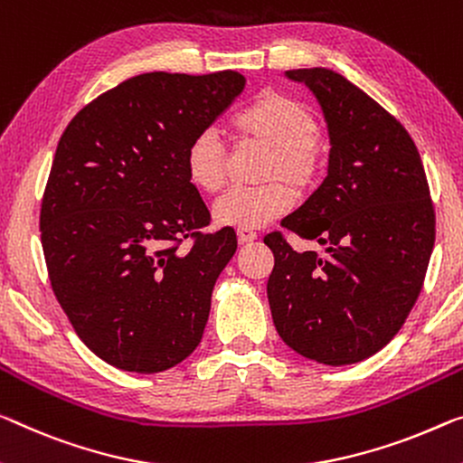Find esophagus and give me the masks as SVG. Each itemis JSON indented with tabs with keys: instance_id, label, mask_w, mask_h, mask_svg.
Segmentation results:
<instances>
[{
	"instance_id": "1",
	"label": "esophagus",
	"mask_w": 463,
	"mask_h": 463,
	"mask_svg": "<svg viewBox=\"0 0 463 463\" xmlns=\"http://www.w3.org/2000/svg\"><path fill=\"white\" fill-rule=\"evenodd\" d=\"M259 238V233L252 230H238V241L240 244H248V241H254Z\"/></svg>"
}]
</instances>
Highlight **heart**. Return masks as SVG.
<instances>
[{"label": "heart", "instance_id": "b5f03b06", "mask_svg": "<svg viewBox=\"0 0 463 463\" xmlns=\"http://www.w3.org/2000/svg\"><path fill=\"white\" fill-rule=\"evenodd\" d=\"M240 146L267 148L256 188H236L213 207L217 223L254 230L281 217L294 204V192L304 194L315 186L325 165V146L317 119L298 99L265 90L241 108L230 122ZM184 167L192 186L217 194L227 182L230 157L215 130H203L190 140Z\"/></svg>", "mask_w": 463, "mask_h": 463}]
</instances>
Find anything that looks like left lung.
Here are the masks:
<instances>
[{
    "label": "left lung",
    "instance_id": "1",
    "mask_svg": "<svg viewBox=\"0 0 463 463\" xmlns=\"http://www.w3.org/2000/svg\"><path fill=\"white\" fill-rule=\"evenodd\" d=\"M321 103L329 169L281 225L325 254L298 252L283 232L267 283L275 329L318 364L366 360L397 335L420 296L435 246V209L420 153L408 130L373 97L326 68L288 70Z\"/></svg>",
    "mask_w": 463,
    "mask_h": 463
}]
</instances>
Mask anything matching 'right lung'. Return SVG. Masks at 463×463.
Here are the masks:
<instances>
[{
    "mask_svg": "<svg viewBox=\"0 0 463 463\" xmlns=\"http://www.w3.org/2000/svg\"><path fill=\"white\" fill-rule=\"evenodd\" d=\"M244 84L232 70L140 74L61 134L41 203L43 254L76 335L111 366L161 373L201 344L238 240L230 227L201 232L211 213L184 155Z\"/></svg>",
    "mask_w": 463,
    "mask_h": 463,
    "instance_id": "right-lung-1",
    "label": "right lung"
}]
</instances>
